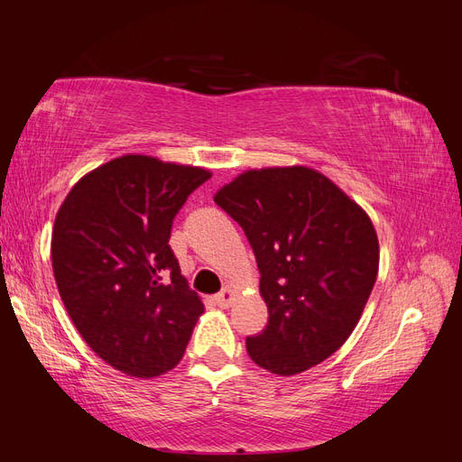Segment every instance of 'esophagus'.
<instances>
[{"mask_svg": "<svg viewBox=\"0 0 462 462\" xmlns=\"http://www.w3.org/2000/svg\"><path fill=\"white\" fill-rule=\"evenodd\" d=\"M214 300H216L217 306H221V309H229L231 302L235 300V291L231 287H226L221 292H217Z\"/></svg>", "mask_w": 462, "mask_h": 462, "instance_id": "1", "label": "esophagus"}]
</instances>
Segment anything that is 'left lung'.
<instances>
[{"instance_id": "8db88e82", "label": "left lung", "mask_w": 462, "mask_h": 462, "mask_svg": "<svg viewBox=\"0 0 462 462\" xmlns=\"http://www.w3.org/2000/svg\"><path fill=\"white\" fill-rule=\"evenodd\" d=\"M214 202L253 246L268 306V326L246 337L248 356L277 375L329 358L356 328L377 277L368 214L304 165L245 171Z\"/></svg>"}]
</instances>
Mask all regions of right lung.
<instances>
[{"instance_id": "obj_1", "label": "right lung", "mask_w": 462, "mask_h": 462, "mask_svg": "<svg viewBox=\"0 0 462 462\" xmlns=\"http://www.w3.org/2000/svg\"><path fill=\"white\" fill-rule=\"evenodd\" d=\"M209 177L202 167L127 153L82 177L55 216L61 300L82 339L123 374L175 368L204 312L170 236L189 194Z\"/></svg>"}]
</instances>
